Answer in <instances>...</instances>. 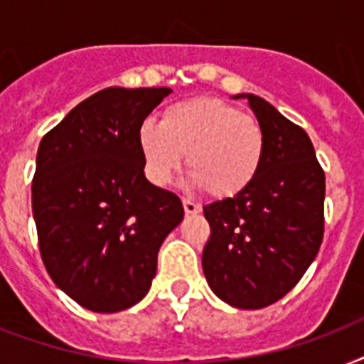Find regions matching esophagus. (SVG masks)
Listing matches in <instances>:
<instances>
[{
	"label": "esophagus",
	"mask_w": 364,
	"mask_h": 364,
	"mask_svg": "<svg viewBox=\"0 0 364 364\" xmlns=\"http://www.w3.org/2000/svg\"><path fill=\"white\" fill-rule=\"evenodd\" d=\"M183 208H185V213H188V215H196V213L202 211V205L188 198H183Z\"/></svg>",
	"instance_id": "esophagus-1"
}]
</instances>
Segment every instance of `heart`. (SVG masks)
<instances>
[{
	"label": "heart",
	"instance_id": "obj_1",
	"mask_svg": "<svg viewBox=\"0 0 364 364\" xmlns=\"http://www.w3.org/2000/svg\"><path fill=\"white\" fill-rule=\"evenodd\" d=\"M137 145L154 185H168L187 153L188 181L215 198H232L259 176L266 134L257 117L228 102L191 98L168 105L159 124L143 122Z\"/></svg>",
	"mask_w": 364,
	"mask_h": 364
}]
</instances>
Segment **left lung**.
Instances as JSON below:
<instances>
[{
	"instance_id": "1",
	"label": "left lung",
	"mask_w": 364,
	"mask_h": 364,
	"mask_svg": "<svg viewBox=\"0 0 364 364\" xmlns=\"http://www.w3.org/2000/svg\"><path fill=\"white\" fill-rule=\"evenodd\" d=\"M234 98L247 100L264 128V162L243 193L204 205L202 268L219 299L259 310L283 299L321 247L325 171L300 126L255 94Z\"/></svg>"
}]
</instances>
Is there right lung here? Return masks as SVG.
Returning a JSON list of instances; mask_svg holds the SVG:
<instances>
[{"instance_id": "obj_1", "label": "right lung", "mask_w": 364, "mask_h": 364, "mask_svg": "<svg viewBox=\"0 0 364 364\" xmlns=\"http://www.w3.org/2000/svg\"><path fill=\"white\" fill-rule=\"evenodd\" d=\"M171 88H104L39 143L31 183L43 264L77 304L113 314L151 289L181 200L143 173L137 132Z\"/></svg>"}]
</instances>
